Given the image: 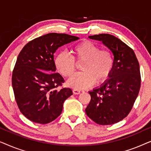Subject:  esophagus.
<instances>
[{"mask_svg":"<svg viewBox=\"0 0 151 151\" xmlns=\"http://www.w3.org/2000/svg\"><path fill=\"white\" fill-rule=\"evenodd\" d=\"M73 94H75V95H78L80 93V91L78 90V89H73Z\"/></svg>","mask_w":151,"mask_h":151,"instance_id":"obj_1","label":"esophagus"}]
</instances>
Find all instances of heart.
<instances>
[{
	"label": "heart",
	"mask_w": 151,
	"mask_h": 151,
	"mask_svg": "<svg viewBox=\"0 0 151 151\" xmlns=\"http://www.w3.org/2000/svg\"><path fill=\"white\" fill-rule=\"evenodd\" d=\"M72 55L61 52L55 58L58 71L64 77H70L76 69V64L82 63L81 72L76 73L67 81L68 86L75 89L89 88L95 82L101 84L108 79L112 72L114 60L112 53L90 40H84L71 49Z\"/></svg>",
	"instance_id": "b5f03b06"
}]
</instances>
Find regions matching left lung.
I'll use <instances>...</instances> for the list:
<instances>
[{"mask_svg": "<svg viewBox=\"0 0 151 151\" xmlns=\"http://www.w3.org/2000/svg\"><path fill=\"white\" fill-rule=\"evenodd\" d=\"M88 38L102 41L110 49L114 65L109 79L88 92L91 101L85 112L98 124H113L129 115L139 93V62L133 49L113 35L102 34Z\"/></svg>", "mask_w": 151, "mask_h": 151, "instance_id": "left-lung-1", "label": "left lung"}]
</instances>
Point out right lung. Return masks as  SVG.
Segmentation results:
<instances>
[{"label":"right lung","mask_w":151,"mask_h":151,"mask_svg":"<svg viewBox=\"0 0 151 151\" xmlns=\"http://www.w3.org/2000/svg\"><path fill=\"white\" fill-rule=\"evenodd\" d=\"M79 38L50 33L29 42L20 51L12 73V87L20 112L34 122L45 124L61 114L63 103L73 94L58 87L65 80L55 73L58 48Z\"/></svg>","instance_id":"add662e5"}]
</instances>
